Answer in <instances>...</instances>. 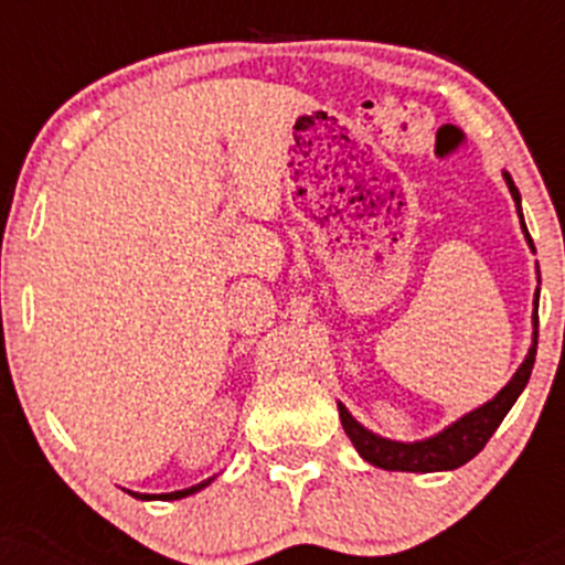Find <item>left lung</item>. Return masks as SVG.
Here are the masks:
<instances>
[{"label":"left lung","instance_id":"obj_1","mask_svg":"<svg viewBox=\"0 0 565 565\" xmlns=\"http://www.w3.org/2000/svg\"><path fill=\"white\" fill-rule=\"evenodd\" d=\"M505 185H509L511 196L516 202V213L522 218V199L520 191H516L514 180H511L509 172H503ZM522 232H525L530 248H533V241L527 235L525 218H522ZM541 284V281H539ZM535 311H539V289H535ZM533 311V328H539V315ZM539 330H533V347H530L527 358L522 361V366L516 369L514 377L509 380L503 391L494 398H489L487 404L476 407L472 413L461 415L459 420H454L451 426L440 431L435 437H426V440L418 443H398L388 440V437H380L374 431H369L366 426L358 424L350 415V409L344 404H339L341 426H344L347 437L352 440V446L358 448L363 459L374 467H383V470H402V472H437V470H457V467L467 465L483 446L489 443V437L494 435V429L500 426V420L509 415V409L514 407V402L520 398V393L525 391L530 372H533L535 363V344H539Z\"/></svg>","mask_w":565,"mask_h":565}]
</instances>
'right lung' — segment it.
Segmentation results:
<instances>
[{
  "mask_svg": "<svg viewBox=\"0 0 565 565\" xmlns=\"http://www.w3.org/2000/svg\"><path fill=\"white\" fill-rule=\"evenodd\" d=\"M210 481H213V478H207V481L196 483V487L180 489V492H167V494H141V492H130V494H134V498H139V500H180V498H188V494L199 492V489H204Z\"/></svg>",
  "mask_w": 565,
  "mask_h": 565,
  "instance_id": "add662e5",
  "label": "right lung"
}]
</instances>
